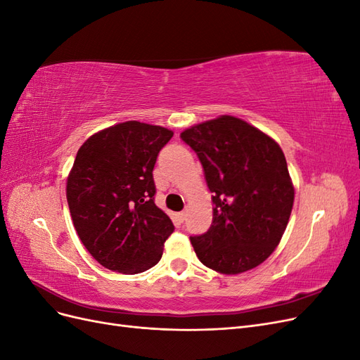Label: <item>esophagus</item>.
<instances>
[{
  "mask_svg": "<svg viewBox=\"0 0 360 360\" xmlns=\"http://www.w3.org/2000/svg\"><path fill=\"white\" fill-rule=\"evenodd\" d=\"M186 216H188V212L186 210H183V212H180L179 213V221H184V219H186Z\"/></svg>",
  "mask_w": 360,
  "mask_h": 360,
  "instance_id": "34e87169",
  "label": "esophagus"
}]
</instances>
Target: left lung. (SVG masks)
<instances>
[{"label":"left lung","mask_w":360,"mask_h":360,"mask_svg":"<svg viewBox=\"0 0 360 360\" xmlns=\"http://www.w3.org/2000/svg\"><path fill=\"white\" fill-rule=\"evenodd\" d=\"M180 138L197 153L214 193L209 231L191 237L195 254L222 275L259 266L279 245L292 210L284 151L274 138L233 115L184 129Z\"/></svg>","instance_id":"obj_1"}]
</instances>
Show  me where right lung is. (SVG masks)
<instances>
[{
	"instance_id": "right-lung-1",
	"label": "right lung",
	"mask_w": 360,
	"mask_h": 360,
	"mask_svg": "<svg viewBox=\"0 0 360 360\" xmlns=\"http://www.w3.org/2000/svg\"><path fill=\"white\" fill-rule=\"evenodd\" d=\"M172 135L132 120L99 130L76 153L66 184L72 221L103 267L135 275L162 258L174 225L155 204L153 168Z\"/></svg>"
}]
</instances>
